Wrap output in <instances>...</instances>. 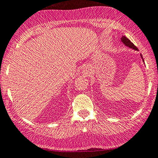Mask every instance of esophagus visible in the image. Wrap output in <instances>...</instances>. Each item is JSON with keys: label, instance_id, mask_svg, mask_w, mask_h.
Returning <instances> with one entry per match:
<instances>
[{"label": "esophagus", "instance_id": "34e87169", "mask_svg": "<svg viewBox=\"0 0 158 158\" xmlns=\"http://www.w3.org/2000/svg\"><path fill=\"white\" fill-rule=\"evenodd\" d=\"M82 74H83V76H85V77L90 76L91 70L89 69V67H88V66H85V67L83 68V69H82Z\"/></svg>", "mask_w": 158, "mask_h": 158}]
</instances>
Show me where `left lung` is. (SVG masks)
Returning a JSON list of instances; mask_svg holds the SVG:
<instances>
[{
    "instance_id": "obj_1",
    "label": "left lung",
    "mask_w": 158,
    "mask_h": 158,
    "mask_svg": "<svg viewBox=\"0 0 158 158\" xmlns=\"http://www.w3.org/2000/svg\"><path fill=\"white\" fill-rule=\"evenodd\" d=\"M121 41H122V44H124V45H125V46H126V47H129V48H131V49H135V50H137V51L138 50V48H137V47H135V46L134 45V44H132V43L131 42L130 40H129L128 39V38L126 37V36H122V38H121ZM141 59H142V61L144 62V59H143V57H142V55H141Z\"/></svg>"
}]
</instances>
